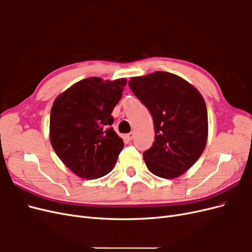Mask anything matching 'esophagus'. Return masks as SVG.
Returning <instances> with one entry per match:
<instances>
[{"mask_svg": "<svg viewBox=\"0 0 252 252\" xmlns=\"http://www.w3.org/2000/svg\"><path fill=\"white\" fill-rule=\"evenodd\" d=\"M133 136H134V133L131 131L130 133H128V134H126V139L128 140V141H131L132 139H133Z\"/></svg>", "mask_w": 252, "mask_h": 252, "instance_id": "1", "label": "esophagus"}]
</instances>
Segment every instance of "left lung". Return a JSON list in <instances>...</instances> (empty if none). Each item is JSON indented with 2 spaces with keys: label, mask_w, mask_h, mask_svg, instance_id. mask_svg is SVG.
Listing matches in <instances>:
<instances>
[{
  "label": "left lung",
  "mask_w": 252,
  "mask_h": 252,
  "mask_svg": "<svg viewBox=\"0 0 252 252\" xmlns=\"http://www.w3.org/2000/svg\"><path fill=\"white\" fill-rule=\"evenodd\" d=\"M128 84L154 119L156 138L143 154L145 164L157 177L179 178L199 159L207 143L204 97L191 84L170 72L133 77Z\"/></svg>",
  "instance_id": "8db88e82"
}]
</instances>
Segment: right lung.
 <instances>
[{
	"mask_svg": "<svg viewBox=\"0 0 252 252\" xmlns=\"http://www.w3.org/2000/svg\"><path fill=\"white\" fill-rule=\"evenodd\" d=\"M127 80L91 77L79 81L53 102L49 139L61 161L82 179L94 180L114 167L123 140L110 127L111 113Z\"/></svg>",
	"mask_w": 252,
	"mask_h": 252,
	"instance_id": "right-lung-1",
	"label": "right lung"
}]
</instances>
